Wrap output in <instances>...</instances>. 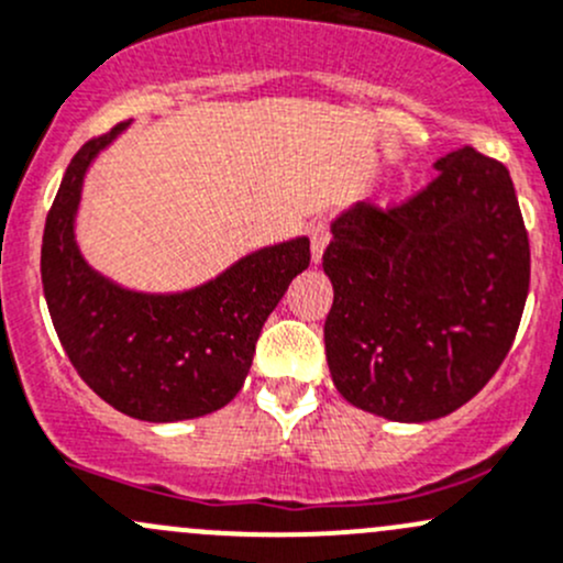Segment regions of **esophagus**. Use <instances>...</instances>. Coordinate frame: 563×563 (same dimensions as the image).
<instances>
[{
  "mask_svg": "<svg viewBox=\"0 0 563 563\" xmlns=\"http://www.w3.org/2000/svg\"><path fill=\"white\" fill-rule=\"evenodd\" d=\"M329 242V227L323 221H316L310 229V251H312V264L321 262L323 251H327Z\"/></svg>",
  "mask_w": 563,
  "mask_h": 563,
  "instance_id": "1",
  "label": "esophagus"
}]
</instances>
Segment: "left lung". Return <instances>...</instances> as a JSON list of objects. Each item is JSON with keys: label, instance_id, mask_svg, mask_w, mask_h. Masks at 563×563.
Instances as JSON below:
<instances>
[{"label": "left lung", "instance_id": "obj_1", "mask_svg": "<svg viewBox=\"0 0 563 563\" xmlns=\"http://www.w3.org/2000/svg\"><path fill=\"white\" fill-rule=\"evenodd\" d=\"M390 210L331 221L323 340L336 390L401 423L451 416L510 353L529 294V234L510 173L475 147Z\"/></svg>", "mask_w": 563, "mask_h": 563}]
</instances>
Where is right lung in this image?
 Here are the masks:
<instances>
[{"instance_id":"add662e5","label":"right lung","mask_w":563,"mask_h":563,"mask_svg":"<svg viewBox=\"0 0 563 563\" xmlns=\"http://www.w3.org/2000/svg\"><path fill=\"white\" fill-rule=\"evenodd\" d=\"M126 123L86 142L64 173L43 234V291L78 375L137 421L173 423L221 410L253 364L264 321L310 264V240L262 247L177 294L123 288L82 258L75 240L82 180Z\"/></svg>"}]
</instances>
